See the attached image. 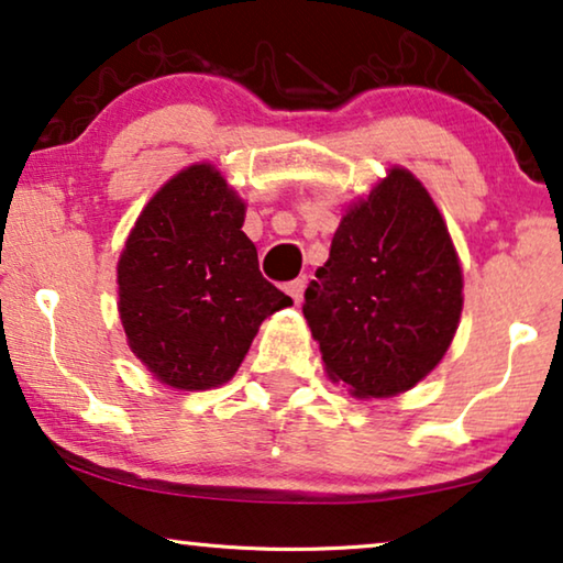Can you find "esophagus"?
<instances>
[{"label": "esophagus", "mask_w": 563, "mask_h": 563, "mask_svg": "<svg viewBox=\"0 0 563 563\" xmlns=\"http://www.w3.org/2000/svg\"><path fill=\"white\" fill-rule=\"evenodd\" d=\"M305 287H307L305 279H295V282H289V284H287V295H289L291 299H295V305L302 302V297H305Z\"/></svg>", "instance_id": "1"}]
</instances>
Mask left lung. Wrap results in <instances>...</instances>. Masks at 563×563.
I'll use <instances>...</instances> for the list:
<instances>
[{"instance_id":"obj_1","label":"left lung","mask_w":563,"mask_h":563,"mask_svg":"<svg viewBox=\"0 0 563 563\" xmlns=\"http://www.w3.org/2000/svg\"><path fill=\"white\" fill-rule=\"evenodd\" d=\"M305 291L322 368L358 399L420 384L451 349L464 310V272L441 210L405 166L345 205Z\"/></svg>"}]
</instances>
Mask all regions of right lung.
Masks as SVG:
<instances>
[{
    "instance_id": "right-lung-1",
    "label": "right lung",
    "mask_w": 563,
    "mask_h": 563,
    "mask_svg": "<svg viewBox=\"0 0 563 563\" xmlns=\"http://www.w3.org/2000/svg\"><path fill=\"white\" fill-rule=\"evenodd\" d=\"M245 199L210 161L174 174L137 214L118 258V312L130 351L179 391L222 387L261 322L291 297L258 272Z\"/></svg>"
}]
</instances>
